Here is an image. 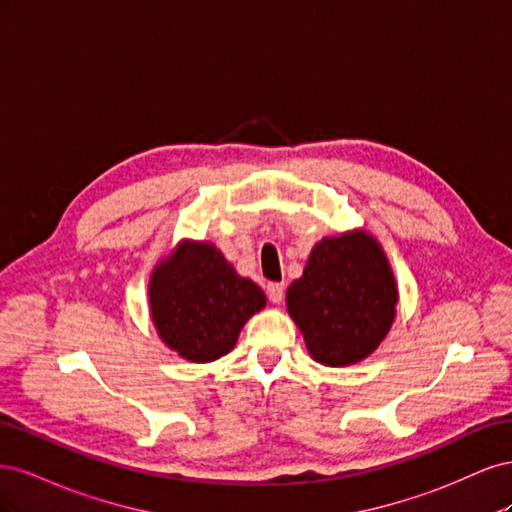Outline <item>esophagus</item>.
Instances as JSON below:
<instances>
[{
	"label": "esophagus",
	"mask_w": 512,
	"mask_h": 512,
	"mask_svg": "<svg viewBox=\"0 0 512 512\" xmlns=\"http://www.w3.org/2000/svg\"><path fill=\"white\" fill-rule=\"evenodd\" d=\"M284 292H286V286L282 282H271L267 286V294H269V299L273 303H282L284 301Z\"/></svg>",
	"instance_id": "1"
}]
</instances>
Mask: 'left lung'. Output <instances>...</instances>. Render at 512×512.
<instances>
[{
  "label": "left lung",
  "instance_id": "1",
  "mask_svg": "<svg viewBox=\"0 0 512 512\" xmlns=\"http://www.w3.org/2000/svg\"><path fill=\"white\" fill-rule=\"evenodd\" d=\"M286 301L309 354L322 365L342 367L365 359L389 333L397 286L380 245L352 232L314 247Z\"/></svg>",
  "mask_w": 512,
  "mask_h": 512
}]
</instances>
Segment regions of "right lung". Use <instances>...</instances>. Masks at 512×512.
Here are the masks:
<instances>
[{
    "mask_svg": "<svg viewBox=\"0 0 512 512\" xmlns=\"http://www.w3.org/2000/svg\"><path fill=\"white\" fill-rule=\"evenodd\" d=\"M149 299L164 344L194 363L230 352L247 318L267 303L265 292L209 243H183L164 260L153 271Z\"/></svg>",
    "mask_w": 512,
    "mask_h": 512,
    "instance_id": "add662e5",
    "label": "right lung"
}]
</instances>
